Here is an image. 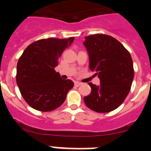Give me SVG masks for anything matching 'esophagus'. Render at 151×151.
<instances>
[{
    "label": "esophagus",
    "mask_w": 151,
    "mask_h": 151,
    "mask_svg": "<svg viewBox=\"0 0 151 151\" xmlns=\"http://www.w3.org/2000/svg\"><path fill=\"white\" fill-rule=\"evenodd\" d=\"M74 84H75V85L76 86V87H78V86H80V85H82V83H81V82H75Z\"/></svg>",
    "instance_id": "34e87169"
}]
</instances>
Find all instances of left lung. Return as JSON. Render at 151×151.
<instances>
[{"mask_svg":"<svg viewBox=\"0 0 151 151\" xmlns=\"http://www.w3.org/2000/svg\"><path fill=\"white\" fill-rule=\"evenodd\" d=\"M84 45L89 55V68L100 78V85L88 83L85 105L97 113L113 111L122 104L130 91L134 68L130 53L110 35L95 34L85 37Z\"/></svg>","mask_w":151,"mask_h":151,"instance_id":"left-lung-1","label":"left lung"}]
</instances>
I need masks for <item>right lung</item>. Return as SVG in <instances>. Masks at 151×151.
Returning <instances> with one entry per match:
<instances>
[{
    "instance_id": "1",
    "label": "right lung",
    "mask_w": 151,
    "mask_h": 151,
    "mask_svg": "<svg viewBox=\"0 0 151 151\" xmlns=\"http://www.w3.org/2000/svg\"><path fill=\"white\" fill-rule=\"evenodd\" d=\"M74 37L36 41L26 48L17 66V83L24 100L35 110L48 112L63 104L74 83L63 79L54 68Z\"/></svg>"
}]
</instances>
